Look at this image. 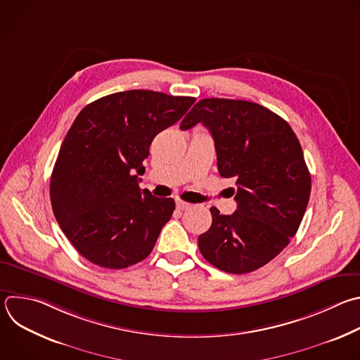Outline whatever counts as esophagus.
<instances>
[{
	"label": "esophagus",
	"instance_id": "obj_1",
	"mask_svg": "<svg viewBox=\"0 0 360 360\" xmlns=\"http://www.w3.org/2000/svg\"><path fill=\"white\" fill-rule=\"evenodd\" d=\"M192 205L191 203H188V202H184V200H181V199H178L176 200V207L179 209V210H185V209H189Z\"/></svg>",
	"mask_w": 360,
	"mask_h": 360
}]
</instances>
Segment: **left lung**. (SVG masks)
Instances as JSON below:
<instances>
[{
  "instance_id": "8db88e82",
  "label": "left lung",
  "mask_w": 360,
  "mask_h": 360,
  "mask_svg": "<svg viewBox=\"0 0 360 360\" xmlns=\"http://www.w3.org/2000/svg\"><path fill=\"white\" fill-rule=\"evenodd\" d=\"M209 129L220 176L233 178L237 209L220 214L210 207L212 226L198 237L202 256L231 274L255 271L295 236L304 217L311 175L301 144L284 118L246 100L203 98L182 120Z\"/></svg>"
}]
</instances>
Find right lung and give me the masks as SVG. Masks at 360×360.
I'll return each mask as SVG.
<instances>
[{
  "label": "right lung",
  "mask_w": 360,
  "mask_h": 360,
  "mask_svg": "<svg viewBox=\"0 0 360 360\" xmlns=\"http://www.w3.org/2000/svg\"><path fill=\"white\" fill-rule=\"evenodd\" d=\"M193 103V97L127 90L77 114L52 171L51 202L62 231L90 263L120 270L153 252L175 202L141 191L139 175L154 137Z\"/></svg>",
  "instance_id": "obj_1"
}]
</instances>
